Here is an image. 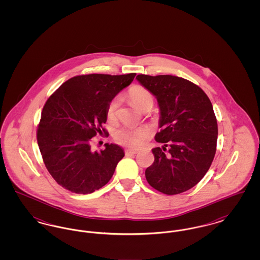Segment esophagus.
<instances>
[{"label":"esophagus","instance_id":"esophagus-1","mask_svg":"<svg viewBox=\"0 0 260 260\" xmlns=\"http://www.w3.org/2000/svg\"><path fill=\"white\" fill-rule=\"evenodd\" d=\"M125 156H132V155H136V153H138L137 150H125Z\"/></svg>","mask_w":260,"mask_h":260}]
</instances>
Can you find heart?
Listing matches in <instances>:
<instances>
[{"label": "heart", "mask_w": 260, "mask_h": 260, "mask_svg": "<svg viewBox=\"0 0 260 260\" xmlns=\"http://www.w3.org/2000/svg\"><path fill=\"white\" fill-rule=\"evenodd\" d=\"M128 99L137 110L143 111L153 106V96L148 89L141 86H134L128 90ZM119 108V99L115 98L108 103L106 108V116L108 120H114ZM147 138V132L144 128H135L124 126L114 134L115 141L125 147L137 148L143 144Z\"/></svg>", "instance_id": "obj_1"}]
</instances>
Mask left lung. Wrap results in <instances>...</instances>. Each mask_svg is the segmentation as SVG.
<instances>
[{
	"label": "left lung",
	"instance_id": "8db88e82",
	"mask_svg": "<svg viewBox=\"0 0 260 260\" xmlns=\"http://www.w3.org/2000/svg\"><path fill=\"white\" fill-rule=\"evenodd\" d=\"M136 79L157 99L161 131L155 139L164 143L152 149L155 160L145 171L146 179L167 195L185 192L205 176L216 152L218 129L210 99L180 77L140 74Z\"/></svg>",
	"mask_w": 260,
	"mask_h": 260
}]
</instances>
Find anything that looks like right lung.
Wrapping results in <instances>:
<instances>
[{
	"mask_svg": "<svg viewBox=\"0 0 260 260\" xmlns=\"http://www.w3.org/2000/svg\"><path fill=\"white\" fill-rule=\"evenodd\" d=\"M136 73L76 76L47 100L38 125L37 141L43 161L53 179L76 194H90L107 184L124 150L105 143L91 151V138L107 121L108 103L131 85Z\"/></svg>",
	"mask_w": 260,
	"mask_h": 260,
	"instance_id": "right-lung-1",
	"label": "right lung"
}]
</instances>
